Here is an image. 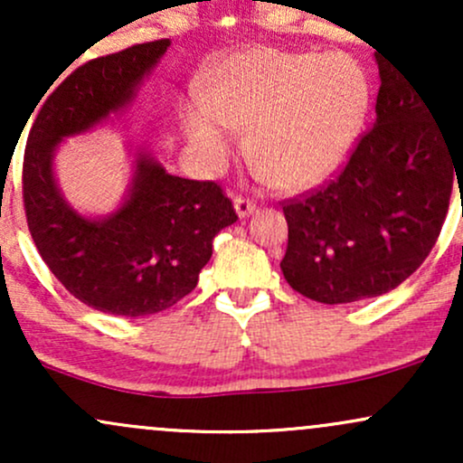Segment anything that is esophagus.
<instances>
[{
	"mask_svg": "<svg viewBox=\"0 0 463 463\" xmlns=\"http://www.w3.org/2000/svg\"><path fill=\"white\" fill-rule=\"evenodd\" d=\"M254 209H257V202L246 198V195H235V211L239 217H248Z\"/></svg>",
	"mask_w": 463,
	"mask_h": 463,
	"instance_id": "obj_1",
	"label": "esophagus"
}]
</instances>
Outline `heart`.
I'll return each mask as SVG.
<instances>
[{
    "mask_svg": "<svg viewBox=\"0 0 463 463\" xmlns=\"http://www.w3.org/2000/svg\"><path fill=\"white\" fill-rule=\"evenodd\" d=\"M370 106V82L344 54L250 50L220 67L211 98L200 95L184 130L209 167H222L250 128V154L279 187L316 183L344 158Z\"/></svg>",
    "mask_w": 463,
    "mask_h": 463,
    "instance_id": "obj_1",
    "label": "heart"
}]
</instances>
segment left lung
I'll return each mask as SVG.
<instances>
[{
    "label": "left lung",
    "mask_w": 463,
    "mask_h": 463,
    "mask_svg": "<svg viewBox=\"0 0 463 463\" xmlns=\"http://www.w3.org/2000/svg\"><path fill=\"white\" fill-rule=\"evenodd\" d=\"M379 62L376 121L322 187L283 202L287 283L324 305L387 294L429 257L463 167V132L390 62Z\"/></svg>",
    "instance_id": "left-lung-1"
}]
</instances>
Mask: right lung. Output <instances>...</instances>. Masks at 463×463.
<instances>
[{"mask_svg":"<svg viewBox=\"0 0 463 463\" xmlns=\"http://www.w3.org/2000/svg\"><path fill=\"white\" fill-rule=\"evenodd\" d=\"M167 47L158 39L80 65L43 99L25 143L24 206L41 259L69 294L113 316H150L183 300L217 232L237 222L220 184L172 176L146 152L137 154L128 198L109 217H82L58 191L52 161L62 137L124 109Z\"/></svg>","mask_w":463,"mask_h":463,"instance_id":"1","label":"right lung"}]
</instances>
